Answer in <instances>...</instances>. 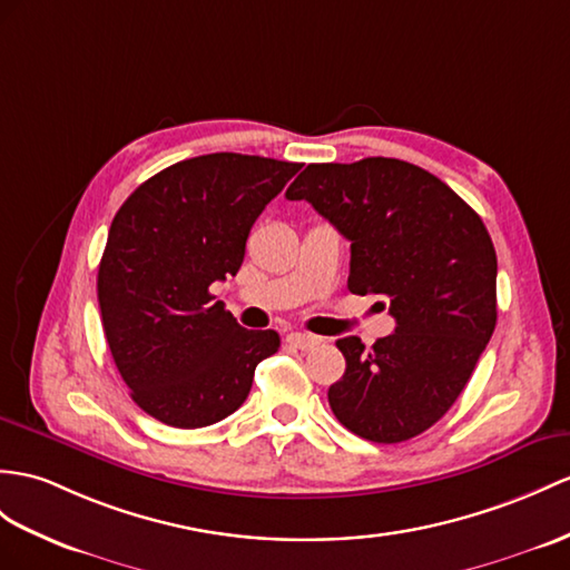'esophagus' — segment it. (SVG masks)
I'll list each match as a JSON object with an SVG mask.
<instances>
[{"label": "esophagus", "instance_id": "1", "mask_svg": "<svg viewBox=\"0 0 570 570\" xmlns=\"http://www.w3.org/2000/svg\"><path fill=\"white\" fill-rule=\"evenodd\" d=\"M287 343L295 345V348H299V351H312V348H316L318 343H322V338L312 336V333L293 331V333H287Z\"/></svg>", "mask_w": 570, "mask_h": 570}]
</instances>
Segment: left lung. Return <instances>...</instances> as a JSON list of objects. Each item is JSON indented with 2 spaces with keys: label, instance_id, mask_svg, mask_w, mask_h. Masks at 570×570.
<instances>
[{
  "label": "left lung",
  "instance_id": "obj_1",
  "mask_svg": "<svg viewBox=\"0 0 570 570\" xmlns=\"http://www.w3.org/2000/svg\"><path fill=\"white\" fill-rule=\"evenodd\" d=\"M285 198L312 203L351 242L348 289L382 295L396 322L370 351L357 336L336 341L345 372L328 386L333 415L384 445L421 435L462 394L495 328L498 261L481 217L438 176L386 157L309 164Z\"/></svg>",
  "mask_w": 570,
  "mask_h": 570
}]
</instances>
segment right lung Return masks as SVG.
Listing matches in <instances>:
<instances>
[{
    "instance_id": "add662e5",
    "label": "right lung",
    "mask_w": 570,
    "mask_h": 570,
    "mask_svg": "<svg viewBox=\"0 0 570 570\" xmlns=\"http://www.w3.org/2000/svg\"><path fill=\"white\" fill-rule=\"evenodd\" d=\"M302 164L217 151L178 161L120 205L99 263L101 322L137 406L171 428L237 411L275 331L237 324L210 285L237 275L248 232Z\"/></svg>"
}]
</instances>
